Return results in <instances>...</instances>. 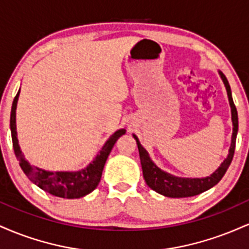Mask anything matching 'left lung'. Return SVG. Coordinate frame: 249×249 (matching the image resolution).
Wrapping results in <instances>:
<instances>
[{
	"mask_svg": "<svg viewBox=\"0 0 249 249\" xmlns=\"http://www.w3.org/2000/svg\"><path fill=\"white\" fill-rule=\"evenodd\" d=\"M219 75L221 77L222 82H224L226 90H227L228 101H230L231 105V112H232L233 133L232 142H231L230 152H228L227 158L221 162V165H220L218 170L211 174L210 177H205V178H180V177L172 176V174L165 172V171L160 170V168L151 160L147 151L142 146V144L139 142L137 136L133 134V138L136 139L137 145H138L139 157H141L142 168V176H144L145 181H146L148 187L152 188L153 191H156V192H158L159 194H162V196H170V198H186V196H198V194L210 190V188L213 187L214 185L218 184L222 177L225 176L227 168L230 167L234 156L236 134H238V111H236L235 105H234L230 83H228L227 78H226V76L221 72V71H219Z\"/></svg>",
	"mask_w": 249,
	"mask_h": 249,
	"instance_id": "left-lung-1",
	"label": "left lung"
}]
</instances>
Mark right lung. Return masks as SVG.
<instances>
[{
	"label": "right lung",
	"instance_id": "add662e5",
	"mask_svg": "<svg viewBox=\"0 0 249 249\" xmlns=\"http://www.w3.org/2000/svg\"><path fill=\"white\" fill-rule=\"evenodd\" d=\"M18 96L19 90L14 98L13 107H11L10 131L14 152H15L17 160L19 161V166L23 170L25 176L43 191L55 196H59V198L77 199L92 192L101 181L103 168H104L105 161H107L113 145L118 141L119 137L125 134L126 130L121 128V130L116 131L107 139V142L97 154L93 161L90 162L85 168L76 171V172H64V171L50 172V171L42 170V168L33 166L25 160L23 153L19 148L16 132V107Z\"/></svg>",
	"mask_w": 249,
	"mask_h": 249
}]
</instances>
